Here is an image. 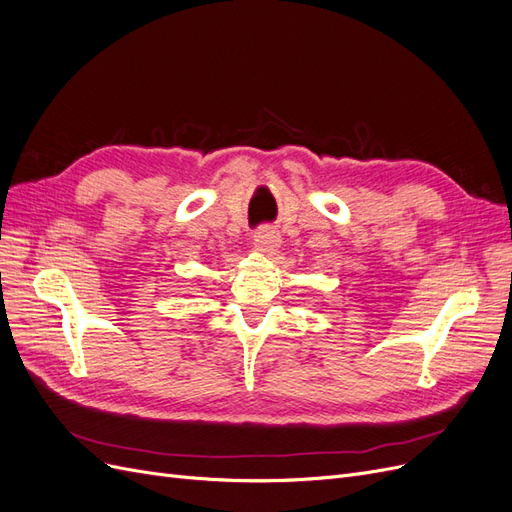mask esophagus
I'll list each match as a JSON object with an SVG mask.
<instances>
[{
  "instance_id": "esophagus-1",
  "label": "esophagus",
  "mask_w": 512,
  "mask_h": 512,
  "mask_svg": "<svg viewBox=\"0 0 512 512\" xmlns=\"http://www.w3.org/2000/svg\"><path fill=\"white\" fill-rule=\"evenodd\" d=\"M280 243H282L280 232H277L273 226H260L254 232V245L260 252H273L275 247H280Z\"/></svg>"
}]
</instances>
